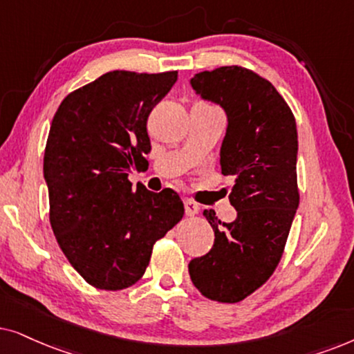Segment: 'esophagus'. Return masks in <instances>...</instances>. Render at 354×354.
<instances>
[{
  "instance_id": "34e87169",
  "label": "esophagus",
  "mask_w": 354,
  "mask_h": 354,
  "mask_svg": "<svg viewBox=\"0 0 354 354\" xmlns=\"http://www.w3.org/2000/svg\"><path fill=\"white\" fill-rule=\"evenodd\" d=\"M185 209H186V215L187 216H194V215H197L199 214V204H196L194 201H189V199H186L185 201Z\"/></svg>"
}]
</instances>
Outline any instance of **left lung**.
I'll return each mask as SVG.
<instances>
[{
  "label": "left lung",
  "instance_id": "1",
  "mask_svg": "<svg viewBox=\"0 0 354 354\" xmlns=\"http://www.w3.org/2000/svg\"><path fill=\"white\" fill-rule=\"evenodd\" d=\"M189 82L226 115L220 167L233 180L228 191L236 218L221 223L214 210H205L214 248L187 267L205 298L238 303L279 266L298 209L296 122L277 88L241 66L204 71Z\"/></svg>",
  "mask_w": 354,
  "mask_h": 354
}]
</instances>
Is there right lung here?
<instances>
[{
    "mask_svg": "<svg viewBox=\"0 0 354 354\" xmlns=\"http://www.w3.org/2000/svg\"><path fill=\"white\" fill-rule=\"evenodd\" d=\"M178 73L111 71L61 102L44 178L61 251L87 283L122 290L144 275L153 244L185 215L174 191L133 187L150 152L147 118Z\"/></svg>",
    "mask_w": 354,
    "mask_h": 354,
    "instance_id": "right-lung-1",
    "label": "right lung"
}]
</instances>
